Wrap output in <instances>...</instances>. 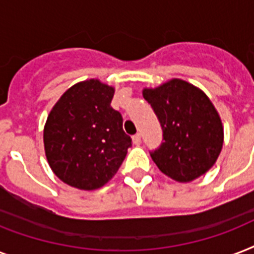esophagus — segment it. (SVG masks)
I'll return each instance as SVG.
<instances>
[{"label": "esophagus", "instance_id": "esophagus-1", "mask_svg": "<svg viewBox=\"0 0 254 254\" xmlns=\"http://www.w3.org/2000/svg\"><path fill=\"white\" fill-rule=\"evenodd\" d=\"M133 143H134V145H139V143H141V134H138V133H137V134H134L133 135Z\"/></svg>", "mask_w": 254, "mask_h": 254}]
</instances>
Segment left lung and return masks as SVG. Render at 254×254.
<instances>
[{"mask_svg": "<svg viewBox=\"0 0 254 254\" xmlns=\"http://www.w3.org/2000/svg\"><path fill=\"white\" fill-rule=\"evenodd\" d=\"M142 95L162 127L163 142L150 153L158 169L182 183L207 173L224 141L220 116L208 96L181 79L145 88Z\"/></svg>", "mask_w": 254, "mask_h": 254, "instance_id": "1", "label": "left lung"}]
</instances>
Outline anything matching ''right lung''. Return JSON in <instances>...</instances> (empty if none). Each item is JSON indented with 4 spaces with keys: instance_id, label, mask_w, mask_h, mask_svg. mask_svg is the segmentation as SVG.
I'll return each mask as SVG.
<instances>
[{
    "instance_id": "add662e5",
    "label": "right lung",
    "mask_w": 254,
    "mask_h": 254,
    "mask_svg": "<svg viewBox=\"0 0 254 254\" xmlns=\"http://www.w3.org/2000/svg\"><path fill=\"white\" fill-rule=\"evenodd\" d=\"M113 95L115 88L89 79L68 88L50 112L43 130L46 158L71 187H103L131 146L123 116L111 107Z\"/></svg>"
}]
</instances>
